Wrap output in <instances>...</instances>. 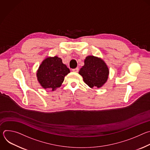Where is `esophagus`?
<instances>
[{
  "mask_svg": "<svg viewBox=\"0 0 150 150\" xmlns=\"http://www.w3.org/2000/svg\"><path fill=\"white\" fill-rule=\"evenodd\" d=\"M72 71L73 72H78L79 71V68H76L75 69H72Z\"/></svg>",
  "mask_w": 150,
  "mask_h": 150,
  "instance_id": "1",
  "label": "esophagus"
}]
</instances>
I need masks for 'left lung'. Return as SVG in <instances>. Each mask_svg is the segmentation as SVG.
I'll return each mask as SVG.
<instances>
[{
	"instance_id": "1",
	"label": "left lung",
	"mask_w": 150,
	"mask_h": 150,
	"mask_svg": "<svg viewBox=\"0 0 150 150\" xmlns=\"http://www.w3.org/2000/svg\"><path fill=\"white\" fill-rule=\"evenodd\" d=\"M79 74L90 88H100L107 81L109 71L104 62L100 58L88 56L84 60V65Z\"/></svg>"
}]
</instances>
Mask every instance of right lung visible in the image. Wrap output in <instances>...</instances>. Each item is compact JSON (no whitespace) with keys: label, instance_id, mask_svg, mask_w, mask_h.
Instances as JSON below:
<instances>
[{"label":"right lung","instance_id":"add662e5","mask_svg":"<svg viewBox=\"0 0 150 150\" xmlns=\"http://www.w3.org/2000/svg\"><path fill=\"white\" fill-rule=\"evenodd\" d=\"M70 70L60 58L54 56L46 58L40 65L37 73L38 82L45 89L55 90L61 86L64 78Z\"/></svg>","mask_w":150,"mask_h":150}]
</instances>
